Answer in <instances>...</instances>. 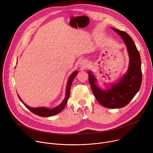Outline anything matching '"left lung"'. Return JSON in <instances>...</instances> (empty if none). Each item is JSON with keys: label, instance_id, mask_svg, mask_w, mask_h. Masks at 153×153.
Wrapping results in <instances>:
<instances>
[{"label": "left lung", "instance_id": "1", "mask_svg": "<svg viewBox=\"0 0 153 153\" xmlns=\"http://www.w3.org/2000/svg\"><path fill=\"white\" fill-rule=\"evenodd\" d=\"M123 39L130 56V65L126 75L112 88L104 91L95 84L96 79L89 71V83L98 102L107 108H121L127 105L141 87L142 72L140 53L133 39L125 31L112 28Z\"/></svg>", "mask_w": 153, "mask_h": 153}]
</instances>
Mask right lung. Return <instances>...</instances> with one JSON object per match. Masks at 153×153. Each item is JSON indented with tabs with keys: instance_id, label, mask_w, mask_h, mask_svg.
I'll use <instances>...</instances> for the list:
<instances>
[{
	"instance_id": "obj_1",
	"label": "right lung",
	"mask_w": 153,
	"mask_h": 153,
	"mask_svg": "<svg viewBox=\"0 0 153 153\" xmlns=\"http://www.w3.org/2000/svg\"><path fill=\"white\" fill-rule=\"evenodd\" d=\"M77 74H78V72L76 71H75L71 75V76H70V78L68 79L67 86L65 98L59 106L55 107V108H53V109H48V108H46V107H37V108H31V107H30L28 105H26L22 101V100H21V98L20 97V96L19 95H18V96H19L20 100L23 103V104L27 107V108H28L31 112H33V114H34L36 115L41 116V117H50V116L56 115V114H59V112H60L63 110V109L65 107V106L67 104V102L69 98V96H70L71 85V84H72L74 78L76 76Z\"/></svg>"
}]
</instances>
